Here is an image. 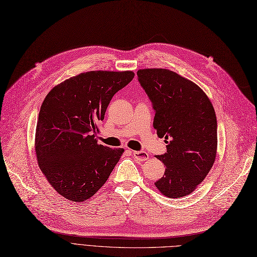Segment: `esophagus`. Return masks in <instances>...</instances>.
Here are the masks:
<instances>
[{
  "mask_svg": "<svg viewBox=\"0 0 257 257\" xmlns=\"http://www.w3.org/2000/svg\"><path fill=\"white\" fill-rule=\"evenodd\" d=\"M132 155H134L135 159H137L138 161H146L149 158L148 154L146 153V151H143V150H140V151L135 150V151H132Z\"/></svg>",
  "mask_w": 257,
  "mask_h": 257,
  "instance_id": "obj_1",
  "label": "esophagus"
}]
</instances>
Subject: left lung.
I'll use <instances>...</instances> for the list:
<instances>
[{
  "label": "left lung",
  "mask_w": 257,
  "mask_h": 257,
  "mask_svg": "<svg viewBox=\"0 0 257 257\" xmlns=\"http://www.w3.org/2000/svg\"><path fill=\"white\" fill-rule=\"evenodd\" d=\"M153 103L154 127L167 151L156 158L165 165L155 183L169 198L194 192L210 172L217 151V118L211 100L196 83L166 69L138 71Z\"/></svg>",
  "instance_id": "obj_1"
}]
</instances>
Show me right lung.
<instances>
[{"instance_id": "1", "label": "right lung", "mask_w": 257, "mask_h": 257, "mask_svg": "<svg viewBox=\"0 0 257 257\" xmlns=\"http://www.w3.org/2000/svg\"><path fill=\"white\" fill-rule=\"evenodd\" d=\"M135 73L91 71L56 85L46 95L37 121L38 164L55 191L82 202L106 183L123 149L97 144L99 122L114 94Z\"/></svg>"}]
</instances>
